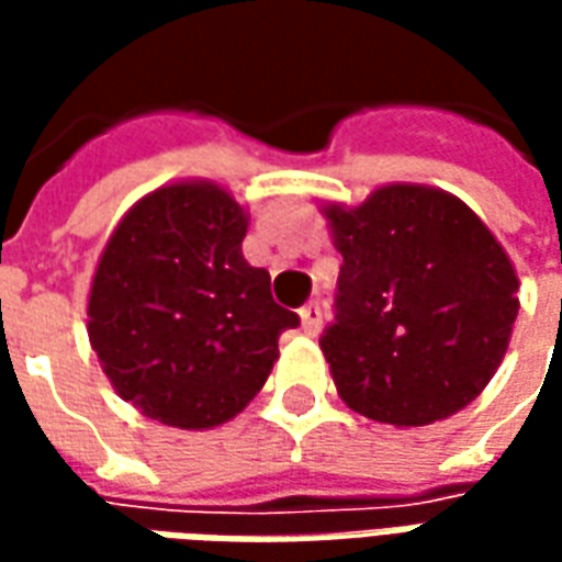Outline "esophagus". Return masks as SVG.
I'll return each mask as SVG.
<instances>
[{"label":"esophagus","mask_w":562,"mask_h":562,"mask_svg":"<svg viewBox=\"0 0 562 562\" xmlns=\"http://www.w3.org/2000/svg\"><path fill=\"white\" fill-rule=\"evenodd\" d=\"M322 304H306L304 310H301V328H304V334H310V337H316L318 330H322Z\"/></svg>","instance_id":"esophagus-1"}]
</instances>
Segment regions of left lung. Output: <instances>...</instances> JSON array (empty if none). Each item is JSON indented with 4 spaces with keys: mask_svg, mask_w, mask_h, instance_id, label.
Wrapping results in <instances>:
<instances>
[{
    "mask_svg": "<svg viewBox=\"0 0 562 562\" xmlns=\"http://www.w3.org/2000/svg\"><path fill=\"white\" fill-rule=\"evenodd\" d=\"M325 216L342 265L318 346L342 401L394 427L475 401L518 318V277L494 234L460 198L427 186H382Z\"/></svg>",
    "mask_w": 562,
    "mask_h": 562,
    "instance_id": "left-lung-1",
    "label": "left lung"
}]
</instances>
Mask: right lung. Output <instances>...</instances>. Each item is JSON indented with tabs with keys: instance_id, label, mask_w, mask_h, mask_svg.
Segmentation results:
<instances>
[{
	"instance_id": "right-lung-1",
	"label": "right lung",
	"mask_w": 562,
	"mask_h": 562,
	"mask_svg": "<svg viewBox=\"0 0 562 562\" xmlns=\"http://www.w3.org/2000/svg\"><path fill=\"white\" fill-rule=\"evenodd\" d=\"M246 213L213 183L161 186L104 246L90 342L123 401L171 427L228 422L256 397L301 318L246 265Z\"/></svg>"
}]
</instances>
